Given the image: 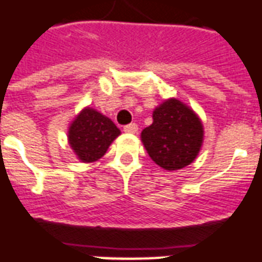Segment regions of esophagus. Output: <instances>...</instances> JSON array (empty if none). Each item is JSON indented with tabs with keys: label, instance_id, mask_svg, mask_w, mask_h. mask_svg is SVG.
<instances>
[{
	"label": "esophagus",
	"instance_id": "obj_1",
	"mask_svg": "<svg viewBox=\"0 0 262 262\" xmlns=\"http://www.w3.org/2000/svg\"><path fill=\"white\" fill-rule=\"evenodd\" d=\"M137 130H139L137 123H129L126 126H123V132H125V133H136Z\"/></svg>",
	"mask_w": 262,
	"mask_h": 262
}]
</instances>
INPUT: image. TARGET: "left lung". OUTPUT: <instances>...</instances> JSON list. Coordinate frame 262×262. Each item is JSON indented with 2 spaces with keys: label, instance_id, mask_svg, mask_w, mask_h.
Returning a JSON list of instances; mask_svg holds the SVG:
<instances>
[{
  "label": "left lung",
  "instance_id": "8db88e82",
  "mask_svg": "<svg viewBox=\"0 0 262 262\" xmlns=\"http://www.w3.org/2000/svg\"><path fill=\"white\" fill-rule=\"evenodd\" d=\"M154 122L141 132L148 155L164 170L175 171L197 158L204 140L201 119L178 99H167L156 107Z\"/></svg>",
  "mask_w": 262,
  "mask_h": 262
}]
</instances>
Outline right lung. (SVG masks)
I'll list each match as a JSON object with an SVG mask.
<instances>
[{
    "label": "right lung",
    "instance_id": "1",
    "mask_svg": "<svg viewBox=\"0 0 262 262\" xmlns=\"http://www.w3.org/2000/svg\"><path fill=\"white\" fill-rule=\"evenodd\" d=\"M119 135L121 130L110 118L85 107L69 125L68 141L83 163H92L106 154Z\"/></svg>",
    "mask_w": 262,
    "mask_h": 262
}]
</instances>
